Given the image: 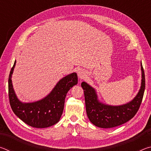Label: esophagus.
Listing matches in <instances>:
<instances>
[{
    "instance_id": "esophagus-1",
    "label": "esophagus",
    "mask_w": 151,
    "mask_h": 151,
    "mask_svg": "<svg viewBox=\"0 0 151 151\" xmlns=\"http://www.w3.org/2000/svg\"><path fill=\"white\" fill-rule=\"evenodd\" d=\"M78 78L80 79H83L84 78H85L86 76V73L85 70L81 69L80 70H78Z\"/></svg>"
}]
</instances>
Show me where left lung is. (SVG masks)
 <instances>
[{"label":"left lung","mask_w":151,"mask_h":151,"mask_svg":"<svg viewBox=\"0 0 151 151\" xmlns=\"http://www.w3.org/2000/svg\"><path fill=\"white\" fill-rule=\"evenodd\" d=\"M141 86L137 95L127 104L120 106L107 105L99 102L94 89L85 82L81 83L84 90L86 114L90 121L100 128H113L133 118L139 111L145 88V72L142 63Z\"/></svg>","instance_id":"1"}]
</instances>
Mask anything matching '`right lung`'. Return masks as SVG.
Listing matches in <instances>:
<instances>
[{
    "label": "right lung",
    "instance_id": "1",
    "mask_svg": "<svg viewBox=\"0 0 151 151\" xmlns=\"http://www.w3.org/2000/svg\"><path fill=\"white\" fill-rule=\"evenodd\" d=\"M16 65L14 61L9 77V97L14 113L25 123L35 128H47L59 121L62 115L65 97L68 91L78 83L76 73L63 77L49 94L39 101L24 103L15 94L12 84V75Z\"/></svg>",
    "mask_w": 151,
    "mask_h": 151
}]
</instances>
